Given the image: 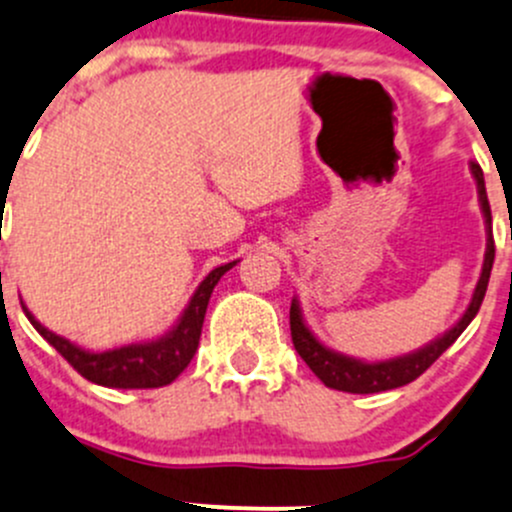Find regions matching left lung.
<instances>
[{"label":"left lung","mask_w":512,"mask_h":512,"mask_svg":"<svg viewBox=\"0 0 512 512\" xmlns=\"http://www.w3.org/2000/svg\"><path fill=\"white\" fill-rule=\"evenodd\" d=\"M470 174H473L475 186H478V201L480 211H483L485 219V231H488V244H485V258H483V271H480L478 283H475L473 298H470L468 308H465L463 316L453 323L445 333H440L438 338L426 343L418 351L406 353V356L386 358V361H363V358L346 356V353H338L333 348L323 346L316 336L311 333V328L306 326L301 313V303L298 298L291 301V338L293 346H296L298 356L306 361V366L316 373L323 381V386L333 388V391H346V393H381L391 391V388H401L406 383L416 381L421 373H426L445 351L455 343V338L468 328V323L473 321L475 313L480 311V303L485 298V288L490 281V268H493L495 258V244H493V216H490V204L488 194H485V179L483 169L478 164H470Z\"/></svg>","instance_id":"left-lung-1"}]
</instances>
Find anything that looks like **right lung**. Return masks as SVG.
Returning a JSON list of instances; mask_svg holds the SVG:
<instances>
[{
	"instance_id": "add662e5",
	"label": "right lung",
	"mask_w": 512,
	"mask_h": 512,
	"mask_svg": "<svg viewBox=\"0 0 512 512\" xmlns=\"http://www.w3.org/2000/svg\"><path fill=\"white\" fill-rule=\"evenodd\" d=\"M234 266L236 261L216 266L199 283V288L194 291L191 301L186 303L179 321L164 336L151 338V341L126 343V346L109 348V351H89V348L77 346L69 338L57 336L54 331L44 328L27 306H24V313L32 321V326L42 333L44 341L57 348L72 363L74 371L82 373L86 381L104 388H161L176 381L179 373L194 358L196 348H199L201 326H204L211 293H214L221 276Z\"/></svg>"
}]
</instances>
